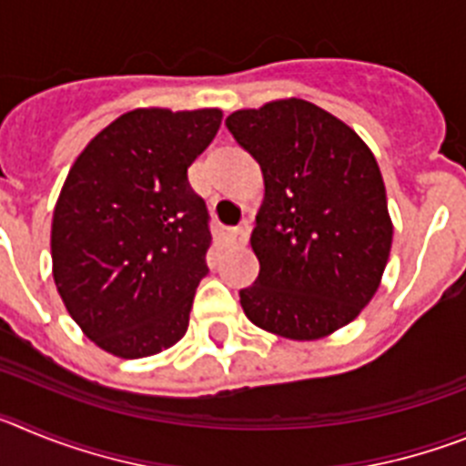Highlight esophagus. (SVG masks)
<instances>
[{
    "instance_id": "34e87169",
    "label": "esophagus",
    "mask_w": 466,
    "mask_h": 466,
    "mask_svg": "<svg viewBox=\"0 0 466 466\" xmlns=\"http://www.w3.org/2000/svg\"><path fill=\"white\" fill-rule=\"evenodd\" d=\"M249 233H252V224H249V221H242L240 226H236V228H230L228 233H226V240H228L230 245L242 247L249 240Z\"/></svg>"
}]
</instances>
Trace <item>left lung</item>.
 <instances>
[{"instance_id": "obj_1", "label": "left lung", "mask_w": 466, "mask_h": 466, "mask_svg": "<svg viewBox=\"0 0 466 466\" xmlns=\"http://www.w3.org/2000/svg\"><path fill=\"white\" fill-rule=\"evenodd\" d=\"M226 127L266 184L249 240L261 270L240 289L242 310L291 340L339 331L373 299L392 247L371 149L329 111L296 97L233 111Z\"/></svg>"}]
</instances>
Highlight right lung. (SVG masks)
Masks as SVG:
<instances>
[{"instance_id": "obj_1", "label": "right lung", "mask_w": 466, "mask_h": 466, "mask_svg": "<svg viewBox=\"0 0 466 466\" xmlns=\"http://www.w3.org/2000/svg\"><path fill=\"white\" fill-rule=\"evenodd\" d=\"M219 109H135L74 160L51 226L53 279L81 331L139 360L188 329L212 242L188 166L221 126Z\"/></svg>"}]
</instances>
